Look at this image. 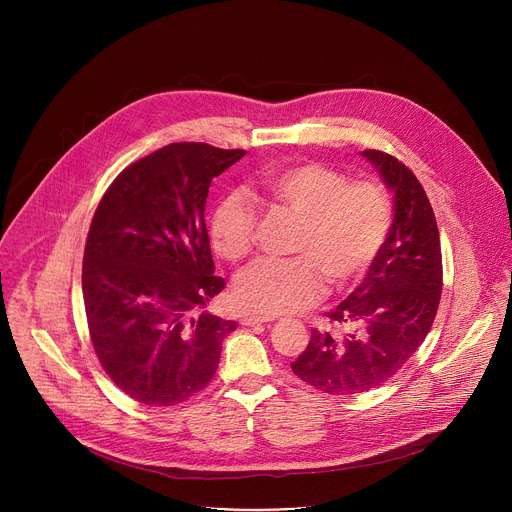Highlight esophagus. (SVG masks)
Instances as JSON below:
<instances>
[{"label": "esophagus", "mask_w": 512, "mask_h": 512, "mask_svg": "<svg viewBox=\"0 0 512 512\" xmlns=\"http://www.w3.org/2000/svg\"><path fill=\"white\" fill-rule=\"evenodd\" d=\"M267 322H271V320H269V318H263V316H251V314H247V316L241 318V324H243V326H259V324H267Z\"/></svg>", "instance_id": "34e87169"}]
</instances>
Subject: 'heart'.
I'll return each instance as SVG.
<instances>
[{
  "label": "heart",
  "instance_id": "heart-1",
  "mask_svg": "<svg viewBox=\"0 0 512 512\" xmlns=\"http://www.w3.org/2000/svg\"><path fill=\"white\" fill-rule=\"evenodd\" d=\"M259 196L302 216L291 245L296 257L259 259L233 283L235 302L251 314L279 316L320 300L324 277L332 287L360 281L383 251L393 210L385 188L375 180L346 182L344 174L306 160L263 172ZM257 212L241 192L216 202L208 237L214 253L227 261L245 259L255 241Z\"/></svg>",
  "mask_w": 512,
  "mask_h": 512
}]
</instances>
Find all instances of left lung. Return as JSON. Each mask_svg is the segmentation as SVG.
<instances>
[{
	"label": "left lung",
	"mask_w": 512,
	"mask_h": 512,
	"mask_svg": "<svg viewBox=\"0 0 512 512\" xmlns=\"http://www.w3.org/2000/svg\"><path fill=\"white\" fill-rule=\"evenodd\" d=\"M393 190L395 216L383 251L352 294L328 312L344 334L312 330L291 362L304 383L356 395L387 383L421 346L442 298V247L435 214L415 174L397 158L364 150Z\"/></svg>",
	"instance_id": "left-lung-1"
}]
</instances>
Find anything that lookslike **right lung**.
<instances>
[{
  "label": "right lung",
  "mask_w": 512,
  "mask_h": 512,
  "mask_svg": "<svg viewBox=\"0 0 512 512\" xmlns=\"http://www.w3.org/2000/svg\"><path fill=\"white\" fill-rule=\"evenodd\" d=\"M243 156L170 143L127 166L95 210L83 259L87 324L103 371L133 401H188L210 383L237 328L202 312L225 289L204 204L212 178Z\"/></svg>",
  "instance_id": "1"
}]
</instances>
